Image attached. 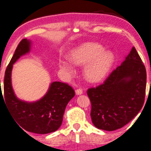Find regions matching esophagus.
<instances>
[{
    "mask_svg": "<svg viewBox=\"0 0 151 151\" xmlns=\"http://www.w3.org/2000/svg\"><path fill=\"white\" fill-rule=\"evenodd\" d=\"M75 93L77 95H81V94H83V91L82 88H77V89L75 91Z\"/></svg>",
    "mask_w": 151,
    "mask_h": 151,
    "instance_id": "esophagus-1",
    "label": "esophagus"
}]
</instances>
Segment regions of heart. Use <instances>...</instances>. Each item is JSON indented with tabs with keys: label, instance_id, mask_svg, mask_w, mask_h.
I'll list each match as a JSON object with an SVG mask.
<instances>
[{
	"label": "heart",
	"instance_id": "1",
	"mask_svg": "<svg viewBox=\"0 0 151 151\" xmlns=\"http://www.w3.org/2000/svg\"><path fill=\"white\" fill-rule=\"evenodd\" d=\"M70 60L60 59V68L72 74L74 71L72 63L76 65L85 64V79L90 83H96L102 81L109 74L114 63V55L99 44L87 42L70 52Z\"/></svg>",
	"mask_w": 151,
	"mask_h": 151
}]
</instances>
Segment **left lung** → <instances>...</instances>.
<instances>
[{"label": "left lung", "mask_w": 151, "mask_h": 151, "mask_svg": "<svg viewBox=\"0 0 151 151\" xmlns=\"http://www.w3.org/2000/svg\"><path fill=\"white\" fill-rule=\"evenodd\" d=\"M146 69L134 47L104 83L87 91L94 126L105 131L121 129L140 111L145 97Z\"/></svg>", "instance_id": "1"}]
</instances>
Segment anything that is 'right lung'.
<instances>
[{
    "label": "right lung",
    "mask_w": 151,
    "mask_h": 151,
    "mask_svg": "<svg viewBox=\"0 0 151 151\" xmlns=\"http://www.w3.org/2000/svg\"><path fill=\"white\" fill-rule=\"evenodd\" d=\"M30 40L24 39L17 47L5 71L3 99L19 128L33 133L45 134L55 132L61 126L66 105L75 93L66 83L53 82L47 93L39 101L27 102L17 98L12 85V67L21 56L30 52ZM1 95L3 96L1 90Z\"/></svg>",
    "instance_id": "add662e5"
}]
</instances>
